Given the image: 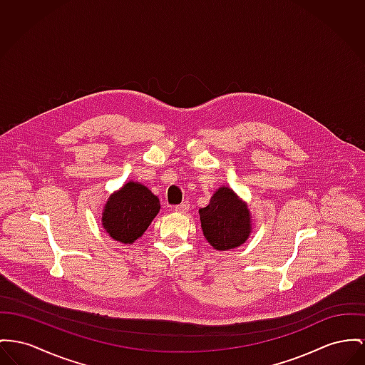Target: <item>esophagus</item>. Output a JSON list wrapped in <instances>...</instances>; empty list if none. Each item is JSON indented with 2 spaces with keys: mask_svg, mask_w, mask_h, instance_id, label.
<instances>
[{
  "mask_svg": "<svg viewBox=\"0 0 365 365\" xmlns=\"http://www.w3.org/2000/svg\"><path fill=\"white\" fill-rule=\"evenodd\" d=\"M174 210L178 213H187L190 210V202H182L180 205H175Z\"/></svg>",
  "mask_w": 365,
  "mask_h": 365,
  "instance_id": "1",
  "label": "esophagus"
}]
</instances>
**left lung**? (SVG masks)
<instances>
[{"mask_svg": "<svg viewBox=\"0 0 365 365\" xmlns=\"http://www.w3.org/2000/svg\"><path fill=\"white\" fill-rule=\"evenodd\" d=\"M199 216L205 238L217 250L238 247L250 234L247 206L227 187H221L209 205L199 209Z\"/></svg>", "mask_w": 365, "mask_h": 365, "instance_id": "8db88e82", "label": "left lung"}]
</instances>
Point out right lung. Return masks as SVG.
<instances>
[{"instance_id": "add662e5", "label": "right lung", "mask_w": 365, "mask_h": 365, "mask_svg": "<svg viewBox=\"0 0 365 365\" xmlns=\"http://www.w3.org/2000/svg\"><path fill=\"white\" fill-rule=\"evenodd\" d=\"M159 209L160 202L156 195L144 185L130 181L109 196L102 213V225L113 240L134 242L145 232Z\"/></svg>"}]
</instances>
